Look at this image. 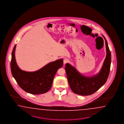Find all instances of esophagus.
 <instances>
[{"instance_id": "esophagus-1", "label": "esophagus", "mask_w": 124, "mask_h": 124, "mask_svg": "<svg viewBox=\"0 0 124 124\" xmlns=\"http://www.w3.org/2000/svg\"><path fill=\"white\" fill-rule=\"evenodd\" d=\"M68 62V60L66 58H65L64 60H63V63L64 65H65L66 63H67Z\"/></svg>"}]
</instances>
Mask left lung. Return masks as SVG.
I'll list each match as a JSON object with an SVG mask.
<instances>
[{
  "mask_svg": "<svg viewBox=\"0 0 124 124\" xmlns=\"http://www.w3.org/2000/svg\"><path fill=\"white\" fill-rule=\"evenodd\" d=\"M102 36L105 40L107 55L98 74L91 77H85L70 64H66L65 70L69 85L73 92L78 95H92L104 85L108 78L111 60V53L106 39Z\"/></svg>",
  "mask_w": 124,
  "mask_h": 124,
  "instance_id": "left-lung-1",
  "label": "left lung"
}]
</instances>
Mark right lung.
<instances>
[{
  "mask_svg": "<svg viewBox=\"0 0 124 124\" xmlns=\"http://www.w3.org/2000/svg\"><path fill=\"white\" fill-rule=\"evenodd\" d=\"M16 46V44L12 52L10 69L17 84L25 92L33 95L47 92L51 88L57 71L63 66V59L48 63L38 70L26 72L21 70L16 63L15 57Z\"/></svg>",
  "mask_w": 124,
  "mask_h": 124,
  "instance_id": "right-lung-1",
  "label": "right lung"
}]
</instances>
